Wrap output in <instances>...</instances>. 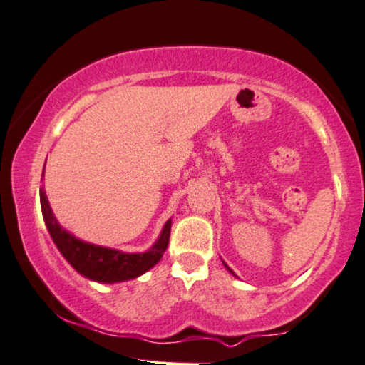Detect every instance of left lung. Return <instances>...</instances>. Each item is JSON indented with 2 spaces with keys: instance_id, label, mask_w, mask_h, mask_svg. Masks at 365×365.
I'll return each mask as SVG.
<instances>
[{
  "instance_id": "left-lung-1",
  "label": "left lung",
  "mask_w": 365,
  "mask_h": 365,
  "mask_svg": "<svg viewBox=\"0 0 365 365\" xmlns=\"http://www.w3.org/2000/svg\"><path fill=\"white\" fill-rule=\"evenodd\" d=\"M222 262H224V261H222ZM224 266H225V267H227V271H229V273H232V274H234V271H232V269H230V267H229L227 264H225V262H224ZM234 276H236V274H234Z\"/></svg>"
}]
</instances>
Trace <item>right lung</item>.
Wrapping results in <instances>:
<instances>
[{
  "label": "right lung",
  "instance_id": "1",
  "mask_svg": "<svg viewBox=\"0 0 365 365\" xmlns=\"http://www.w3.org/2000/svg\"><path fill=\"white\" fill-rule=\"evenodd\" d=\"M43 177V173H41ZM40 205L43 214L45 225H47L50 237L53 239L55 246L62 252L73 269L81 273L84 278L98 283H121V281L135 279L138 276L150 271L156 262L161 259L163 252L167 251L170 229H172V219L167 220L160 237L145 252H123L113 247L98 246L81 241L66 229L55 219L52 207L48 204V198L45 190H40Z\"/></svg>",
  "mask_w": 365,
  "mask_h": 365
}]
</instances>
